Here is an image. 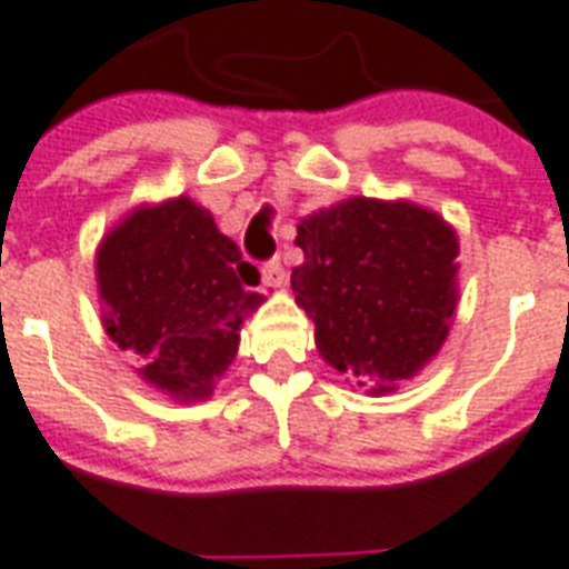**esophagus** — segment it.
Wrapping results in <instances>:
<instances>
[{"label":"esophagus","instance_id":"esophagus-1","mask_svg":"<svg viewBox=\"0 0 569 569\" xmlns=\"http://www.w3.org/2000/svg\"><path fill=\"white\" fill-rule=\"evenodd\" d=\"M261 279L267 288H281L284 281H288V272H284V263L279 261V258H272V261H267L261 267Z\"/></svg>","mask_w":569,"mask_h":569}]
</instances>
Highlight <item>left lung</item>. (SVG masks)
<instances>
[{
  "label": "left lung",
  "mask_w": 569,
  "mask_h": 569,
  "mask_svg": "<svg viewBox=\"0 0 569 569\" xmlns=\"http://www.w3.org/2000/svg\"><path fill=\"white\" fill-rule=\"evenodd\" d=\"M290 272L320 356L376 393L411 379L449 335L458 238L411 202L347 199L299 222Z\"/></svg>",
  "instance_id": "left-lung-1"
}]
</instances>
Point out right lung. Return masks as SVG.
Masks as SVG:
<instances>
[{
    "label": "right lung",
    "mask_w": 569,
    "mask_h": 569,
    "mask_svg": "<svg viewBox=\"0 0 569 569\" xmlns=\"http://www.w3.org/2000/svg\"><path fill=\"white\" fill-rule=\"evenodd\" d=\"M238 243L188 197L138 208L97 252L104 331L140 376L176 399L211 397L234 361L240 322L261 306Z\"/></svg>",
    "instance_id": "right-lung-1"
}]
</instances>
